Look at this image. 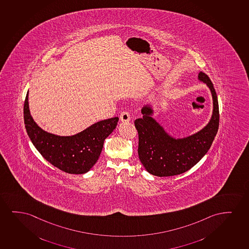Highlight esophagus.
I'll use <instances>...</instances> for the list:
<instances>
[{"instance_id":"34e87169","label":"esophagus","mask_w":249,"mask_h":249,"mask_svg":"<svg viewBox=\"0 0 249 249\" xmlns=\"http://www.w3.org/2000/svg\"><path fill=\"white\" fill-rule=\"evenodd\" d=\"M120 119L123 123H128L130 120H131V116H130V113L128 111H123L120 115Z\"/></svg>"}]
</instances>
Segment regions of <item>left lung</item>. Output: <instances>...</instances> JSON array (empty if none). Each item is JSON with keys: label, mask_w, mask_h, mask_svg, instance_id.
<instances>
[{"label": "left lung", "mask_w": 249, "mask_h": 249, "mask_svg": "<svg viewBox=\"0 0 249 249\" xmlns=\"http://www.w3.org/2000/svg\"><path fill=\"white\" fill-rule=\"evenodd\" d=\"M198 80L206 84L213 98V113L203 129L183 139H175L152 116L149 105L142 107V118L134 122L139 133V157L146 171L156 177L184 173L206 155L216 136L220 114L216 92L208 75L200 71Z\"/></svg>", "instance_id": "1"}]
</instances>
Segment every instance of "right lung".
I'll return each instance as SVG.
<instances>
[{
    "label": "right lung",
    "mask_w": 249,
    "mask_h": 249,
    "mask_svg": "<svg viewBox=\"0 0 249 249\" xmlns=\"http://www.w3.org/2000/svg\"><path fill=\"white\" fill-rule=\"evenodd\" d=\"M24 124L29 139L37 150L52 165L70 174H84L100 157L104 141L116 128L119 118L94 123L72 136H58L41 129L30 115L29 91L23 107Z\"/></svg>",
    "instance_id": "add662e5"
}]
</instances>
